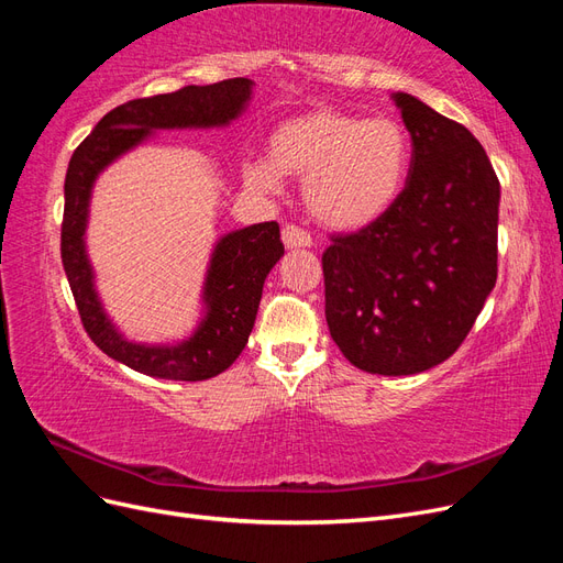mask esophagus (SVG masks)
Wrapping results in <instances>:
<instances>
[{
  "label": "esophagus",
  "instance_id": "obj_1",
  "mask_svg": "<svg viewBox=\"0 0 563 563\" xmlns=\"http://www.w3.org/2000/svg\"><path fill=\"white\" fill-rule=\"evenodd\" d=\"M282 240H284V244L288 249H308V246H312L310 232L305 230V228H300V225H294V223L286 225L282 230Z\"/></svg>",
  "mask_w": 563,
  "mask_h": 563
}]
</instances>
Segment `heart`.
I'll return each instance as SVG.
<instances>
[{
    "label": "heart",
    "instance_id": "heart-1",
    "mask_svg": "<svg viewBox=\"0 0 563 563\" xmlns=\"http://www.w3.org/2000/svg\"><path fill=\"white\" fill-rule=\"evenodd\" d=\"M408 166L411 141L395 119L317 110L272 133L269 157L249 159L244 180L255 192L277 195L282 176L300 178L319 223L356 230L397 201Z\"/></svg>",
    "mask_w": 563,
    "mask_h": 563
}]
</instances>
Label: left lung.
<instances>
[{
	"label": "left lung",
	"instance_id": "obj_1",
	"mask_svg": "<svg viewBox=\"0 0 563 563\" xmlns=\"http://www.w3.org/2000/svg\"><path fill=\"white\" fill-rule=\"evenodd\" d=\"M411 166L397 201L321 255L327 323L366 373L411 376L463 345L498 279L500 180L453 119L397 93Z\"/></svg>",
	"mask_w": 563,
	"mask_h": 563
}]
</instances>
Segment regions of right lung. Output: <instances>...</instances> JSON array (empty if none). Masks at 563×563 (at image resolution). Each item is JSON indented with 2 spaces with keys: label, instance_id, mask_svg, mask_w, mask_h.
<instances>
[{
  "label": "right lung",
  "instance_id": "1",
  "mask_svg": "<svg viewBox=\"0 0 563 563\" xmlns=\"http://www.w3.org/2000/svg\"><path fill=\"white\" fill-rule=\"evenodd\" d=\"M251 79L234 77L209 87H185L174 93L135 98L110 110L79 143L65 176L60 258L70 282L84 331L112 360L164 380H207L232 366L249 343L267 272L284 255L279 223L236 230L218 242L203 300L209 314L195 338L178 347L133 345L106 319L93 291L91 267L84 253L89 195L96 176L122 152L139 145L150 129L220 126L242 112Z\"/></svg>",
  "mask_w": 563,
  "mask_h": 563
}]
</instances>
